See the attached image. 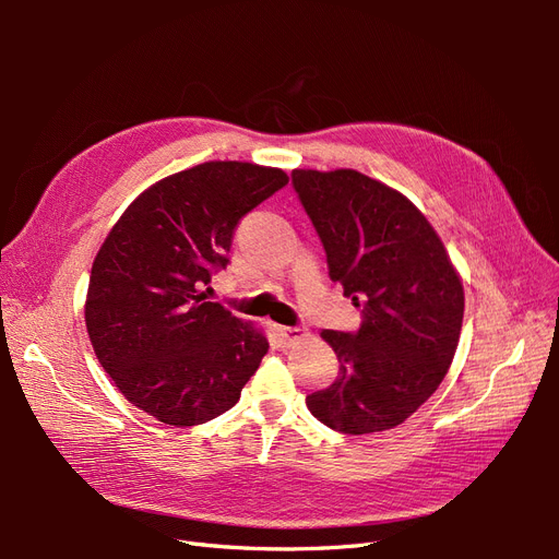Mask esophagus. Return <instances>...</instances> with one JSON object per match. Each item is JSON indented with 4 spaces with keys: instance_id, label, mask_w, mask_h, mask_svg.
<instances>
[{
    "instance_id": "obj_1",
    "label": "esophagus",
    "mask_w": 559,
    "mask_h": 559,
    "mask_svg": "<svg viewBox=\"0 0 559 559\" xmlns=\"http://www.w3.org/2000/svg\"><path fill=\"white\" fill-rule=\"evenodd\" d=\"M280 333L286 343H296V341H300V337L308 335V329L298 324V326H284V329H280Z\"/></svg>"
}]
</instances>
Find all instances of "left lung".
Instances as JSON below:
<instances>
[{
    "label": "left lung",
    "mask_w": 559,
    "mask_h": 559,
    "mask_svg": "<svg viewBox=\"0 0 559 559\" xmlns=\"http://www.w3.org/2000/svg\"><path fill=\"white\" fill-rule=\"evenodd\" d=\"M329 277L361 308L359 331H321L341 373L306 399L349 436L399 427L443 382L460 343L464 286L427 216L357 170H294Z\"/></svg>",
    "instance_id": "1"
}]
</instances>
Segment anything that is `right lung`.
Wrapping results in <instances>:
<instances>
[{
    "mask_svg": "<svg viewBox=\"0 0 559 559\" xmlns=\"http://www.w3.org/2000/svg\"><path fill=\"white\" fill-rule=\"evenodd\" d=\"M277 167L210 160L156 181L118 218L91 270L86 329L132 405L170 427L233 408L267 337L207 300L235 226L282 186Z\"/></svg>",
    "mask_w": 559,
    "mask_h": 559,
    "instance_id": "add662e5",
    "label": "right lung"
}]
</instances>
